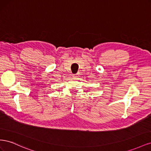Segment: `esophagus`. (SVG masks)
<instances>
[{"mask_svg":"<svg viewBox=\"0 0 151 151\" xmlns=\"http://www.w3.org/2000/svg\"><path fill=\"white\" fill-rule=\"evenodd\" d=\"M77 77V74H74V75H73V77H74V78H76Z\"/></svg>","mask_w":151,"mask_h":151,"instance_id":"1","label":"esophagus"}]
</instances>
